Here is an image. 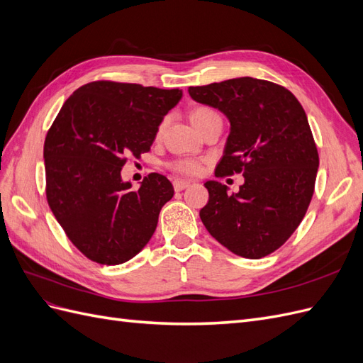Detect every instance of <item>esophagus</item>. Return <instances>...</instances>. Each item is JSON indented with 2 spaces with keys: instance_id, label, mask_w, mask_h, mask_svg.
<instances>
[{
  "instance_id": "1",
  "label": "esophagus",
  "mask_w": 363,
  "mask_h": 363,
  "mask_svg": "<svg viewBox=\"0 0 363 363\" xmlns=\"http://www.w3.org/2000/svg\"><path fill=\"white\" fill-rule=\"evenodd\" d=\"M189 186H191V183L186 182V180H174V189L177 192H180L186 188H189Z\"/></svg>"
}]
</instances>
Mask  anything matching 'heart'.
Segmentation results:
<instances>
[{
  "instance_id": "heart-1",
  "label": "heart",
  "mask_w": 363,
  "mask_h": 363,
  "mask_svg": "<svg viewBox=\"0 0 363 363\" xmlns=\"http://www.w3.org/2000/svg\"><path fill=\"white\" fill-rule=\"evenodd\" d=\"M218 113L213 111L211 107H206V106H200V107H195L194 111L191 112V121L192 124L199 128L201 127V124L204 121H207L208 118L216 116ZM169 168L177 171L180 174H186V175H196L200 174L203 169V164L200 160L196 159H179V160H174L172 163H169Z\"/></svg>"
}]
</instances>
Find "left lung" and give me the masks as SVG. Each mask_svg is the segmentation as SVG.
I'll return each instance as SVG.
<instances>
[{
  "label": "left lung",
  "mask_w": 363,
  "mask_h": 363,
  "mask_svg": "<svg viewBox=\"0 0 363 363\" xmlns=\"http://www.w3.org/2000/svg\"><path fill=\"white\" fill-rule=\"evenodd\" d=\"M189 95L232 125L216 177L245 179L235 195L206 182L201 221L235 255L265 257L292 236L313 196L320 156L304 108L286 87L251 77L191 86Z\"/></svg>",
  "instance_id": "8db88e82"
}]
</instances>
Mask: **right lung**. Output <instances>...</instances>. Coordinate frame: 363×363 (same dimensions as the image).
<instances>
[{"instance_id": "right-lung-1", "label": "right lung", "mask_w": 363, "mask_h": 363, "mask_svg": "<svg viewBox=\"0 0 363 363\" xmlns=\"http://www.w3.org/2000/svg\"><path fill=\"white\" fill-rule=\"evenodd\" d=\"M180 89L108 80L79 87L50 127L45 192L51 212L80 252L119 265L144 248L157 227L171 182L151 172L138 191L121 179L127 156L148 152Z\"/></svg>"}]
</instances>
